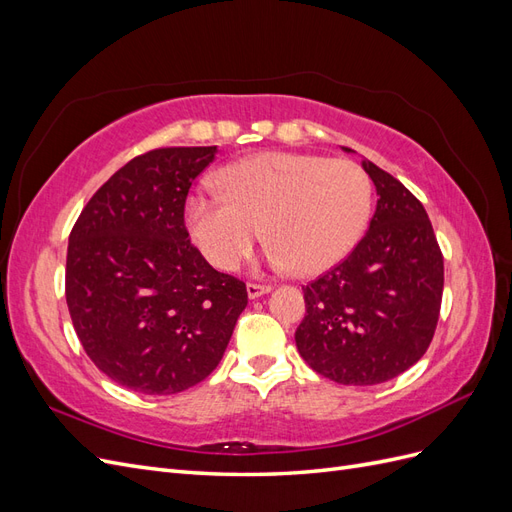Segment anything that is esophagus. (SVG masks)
<instances>
[{"label":"esophagus","instance_id":"1","mask_svg":"<svg viewBox=\"0 0 512 512\" xmlns=\"http://www.w3.org/2000/svg\"><path fill=\"white\" fill-rule=\"evenodd\" d=\"M267 292H271V286H267V284H254V282L247 284V297L250 299H258Z\"/></svg>","mask_w":512,"mask_h":512}]
</instances>
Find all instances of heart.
<instances>
[{"label": "heart", "instance_id": "obj_1", "mask_svg": "<svg viewBox=\"0 0 512 512\" xmlns=\"http://www.w3.org/2000/svg\"><path fill=\"white\" fill-rule=\"evenodd\" d=\"M220 192L185 203L190 237L213 267L235 271L262 239L269 262L314 277L339 265L361 239L371 209V181L352 160L267 151L218 173Z\"/></svg>", "mask_w": 512, "mask_h": 512}]
</instances>
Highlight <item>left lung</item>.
I'll list each match as a JSON object with an SVG mask.
<instances>
[{
	"mask_svg": "<svg viewBox=\"0 0 512 512\" xmlns=\"http://www.w3.org/2000/svg\"><path fill=\"white\" fill-rule=\"evenodd\" d=\"M363 168L378 192L369 230L348 258L303 286L307 314L294 333L309 367L354 386L391 380L421 359L444 288V258L421 200L374 162Z\"/></svg>",
	"mask_w": 512,
	"mask_h": 512,
	"instance_id": "obj_1",
	"label": "left lung"
}]
</instances>
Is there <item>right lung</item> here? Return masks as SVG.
<instances>
[{
	"label": "right lung",
	"instance_id": "obj_1",
	"mask_svg": "<svg viewBox=\"0 0 512 512\" xmlns=\"http://www.w3.org/2000/svg\"><path fill=\"white\" fill-rule=\"evenodd\" d=\"M218 147L143 153L91 196L66 260L74 331L96 367L145 395H173L222 361L245 284L190 243L183 211Z\"/></svg>",
	"mask_w": 512,
	"mask_h": 512
}]
</instances>
